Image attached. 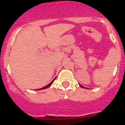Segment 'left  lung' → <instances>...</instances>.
<instances>
[{
	"mask_svg": "<svg viewBox=\"0 0 125 125\" xmlns=\"http://www.w3.org/2000/svg\"><path fill=\"white\" fill-rule=\"evenodd\" d=\"M80 86H81V87H82V88H84V87H83V86H81V84H80Z\"/></svg>",
	"mask_w": 125,
	"mask_h": 125,
	"instance_id": "8db88e82",
	"label": "left lung"
}]
</instances>
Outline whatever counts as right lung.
I'll return each mask as SVG.
<instances>
[{"instance_id": "1", "label": "right lung", "mask_w": 125, "mask_h": 125, "mask_svg": "<svg viewBox=\"0 0 125 125\" xmlns=\"http://www.w3.org/2000/svg\"><path fill=\"white\" fill-rule=\"evenodd\" d=\"M55 79H56V78H55L54 79H53V80L49 84H47V86H44V87H43V88H40V89H37V90H40V89H46V88H49V87H50V86H51V85L52 84V83L54 82V81L55 80Z\"/></svg>"}]
</instances>
